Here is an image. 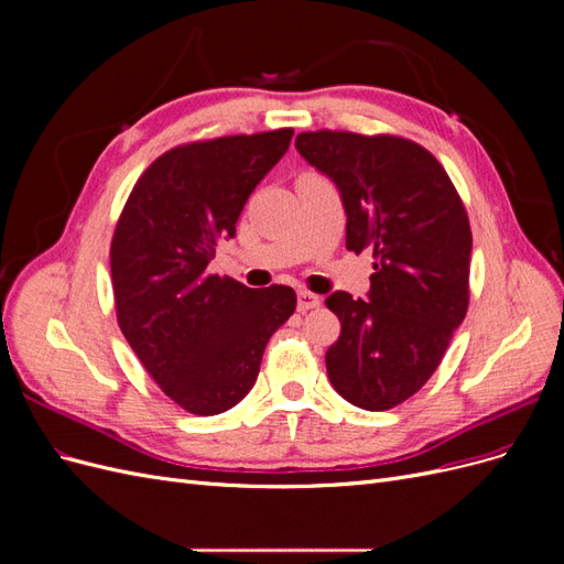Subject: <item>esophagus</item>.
Wrapping results in <instances>:
<instances>
[{
    "instance_id": "34e87169",
    "label": "esophagus",
    "mask_w": 564,
    "mask_h": 564,
    "mask_svg": "<svg viewBox=\"0 0 564 564\" xmlns=\"http://www.w3.org/2000/svg\"><path fill=\"white\" fill-rule=\"evenodd\" d=\"M322 303V299L317 296V294H313V292H308V289H301L299 292V311L301 313H305V311H313V308H317V305Z\"/></svg>"
}]
</instances>
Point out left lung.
Listing matches in <instances>:
<instances>
[{
    "instance_id": "8db88e82",
    "label": "left lung",
    "mask_w": 564,
    "mask_h": 564,
    "mask_svg": "<svg viewBox=\"0 0 564 564\" xmlns=\"http://www.w3.org/2000/svg\"><path fill=\"white\" fill-rule=\"evenodd\" d=\"M296 150L336 183L348 251H373L369 296L324 301L340 322L324 357L329 381L350 404L386 412L433 377L466 317V207L431 152L400 135L305 131Z\"/></svg>"
}]
</instances>
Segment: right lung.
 Returning a JSON list of instances; mask_svg holds the SVG:
<instances>
[{
    "instance_id": "right-lung-1",
    "label": "right lung",
    "mask_w": 564,
    "mask_h": 564,
    "mask_svg": "<svg viewBox=\"0 0 564 564\" xmlns=\"http://www.w3.org/2000/svg\"><path fill=\"white\" fill-rule=\"evenodd\" d=\"M292 135L275 129L166 150L119 214L110 245L119 329L164 395L191 414L240 402L270 336L296 311L292 286L249 289L207 272Z\"/></svg>"
}]
</instances>
